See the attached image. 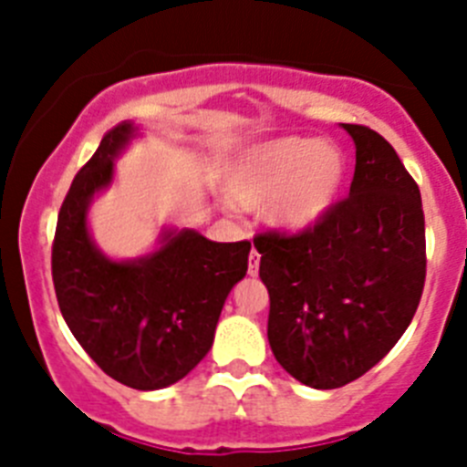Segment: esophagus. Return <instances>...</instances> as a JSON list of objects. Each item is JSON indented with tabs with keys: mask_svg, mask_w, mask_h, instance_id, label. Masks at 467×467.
<instances>
[{
	"mask_svg": "<svg viewBox=\"0 0 467 467\" xmlns=\"http://www.w3.org/2000/svg\"><path fill=\"white\" fill-rule=\"evenodd\" d=\"M259 262H262V257H259L257 250H253V253H250V259H247V274L257 275L259 274Z\"/></svg>",
	"mask_w": 467,
	"mask_h": 467,
	"instance_id": "1",
	"label": "esophagus"
}]
</instances>
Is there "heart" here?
<instances>
[{"mask_svg": "<svg viewBox=\"0 0 467 467\" xmlns=\"http://www.w3.org/2000/svg\"><path fill=\"white\" fill-rule=\"evenodd\" d=\"M346 182V161L334 144L280 138L254 147L238 168L231 198L241 208L269 203L280 231H308L332 213Z\"/></svg>", "mask_w": 467, "mask_h": 467, "instance_id": "b5f03b06", "label": "heart"}]
</instances>
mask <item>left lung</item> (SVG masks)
<instances>
[{
	"instance_id": "8db88e82",
	"label": "left lung",
	"mask_w": 467,
	"mask_h": 467,
	"mask_svg": "<svg viewBox=\"0 0 467 467\" xmlns=\"http://www.w3.org/2000/svg\"><path fill=\"white\" fill-rule=\"evenodd\" d=\"M341 126L356 142L348 196L313 229L254 236L271 350L285 372L320 390L360 379L398 344L426 283L419 184L377 130Z\"/></svg>"
}]
</instances>
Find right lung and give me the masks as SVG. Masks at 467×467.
I'll list each match as a JSON object with an SVG mask.
<instances>
[{"mask_svg": "<svg viewBox=\"0 0 467 467\" xmlns=\"http://www.w3.org/2000/svg\"><path fill=\"white\" fill-rule=\"evenodd\" d=\"M133 133L126 121L107 130L72 180L57 213L51 274L65 323L95 365L123 386L156 390L205 358L224 299L247 271L250 241L213 243L180 231L138 262L98 253L86 208L111 182V161Z\"/></svg>", "mask_w": 467, "mask_h": 467, "instance_id": "obj_1", "label": "right lung"}]
</instances>
